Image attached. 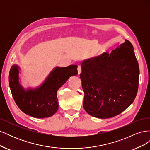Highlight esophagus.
Here are the masks:
<instances>
[{
  "instance_id": "esophagus-1",
  "label": "esophagus",
  "mask_w": 150,
  "mask_h": 150,
  "mask_svg": "<svg viewBox=\"0 0 150 150\" xmlns=\"http://www.w3.org/2000/svg\"><path fill=\"white\" fill-rule=\"evenodd\" d=\"M78 74H80L81 72V66H78Z\"/></svg>"
}]
</instances>
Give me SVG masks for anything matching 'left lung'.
Returning <instances> with one entry per match:
<instances>
[{"mask_svg": "<svg viewBox=\"0 0 150 150\" xmlns=\"http://www.w3.org/2000/svg\"><path fill=\"white\" fill-rule=\"evenodd\" d=\"M133 50L132 44L126 39L110 54L104 52L81 62L83 107L89 115L110 118L133 103L139 75Z\"/></svg>", "mask_w": 150, "mask_h": 150, "instance_id": "8db88e82", "label": "left lung"}]
</instances>
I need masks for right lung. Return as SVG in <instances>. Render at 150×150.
I'll use <instances>...</instances> for the list:
<instances>
[{"label": "right lung", "mask_w": 150, "mask_h": 150, "mask_svg": "<svg viewBox=\"0 0 150 150\" xmlns=\"http://www.w3.org/2000/svg\"><path fill=\"white\" fill-rule=\"evenodd\" d=\"M77 65L56 67L44 82L35 88L25 89L19 83V69L13 65L9 72L8 82L13 99L20 110L37 118L52 116L59 108L57 90L72 76L78 74Z\"/></svg>", "instance_id": "right-lung-1"}]
</instances>
